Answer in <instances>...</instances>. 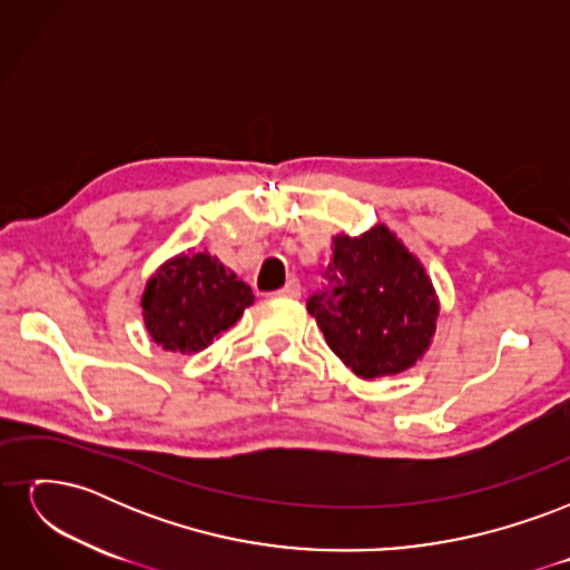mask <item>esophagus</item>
<instances>
[{"mask_svg": "<svg viewBox=\"0 0 570 570\" xmlns=\"http://www.w3.org/2000/svg\"><path fill=\"white\" fill-rule=\"evenodd\" d=\"M278 295H281V297H287V299H299V297H302V285H299V281H297V278H289V281L285 283V287L278 289Z\"/></svg>", "mask_w": 570, "mask_h": 570, "instance_id": "1", "label": "esophagus"}]
</instances>
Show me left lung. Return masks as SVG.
<instances>
[{
	"mask_svg": "<svg viewBox=\"0 0 570 570\" xmlns=\"http://www.w3.org/2000/svg\"><path fill=\"white\" fill-rule=\"evenodd\" d=\"M327 287L306 302L331 347L364 381L396 375L430 350L440 299L416 254L387 226L333 237Z\"/></svg>",
	"mask_w": 570,
	"mask_h": 570,
	"instance_id": "obj_1",
	"label": "left lung"
}]
</instances>
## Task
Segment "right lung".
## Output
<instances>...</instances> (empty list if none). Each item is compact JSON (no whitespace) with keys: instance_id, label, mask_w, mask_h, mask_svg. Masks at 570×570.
Returning <instances> with one entry per match:
<instances>
[{"instance_id":"1","label":"right lung","mask_w":570,"mask_h":570,"mask_svg":"<svg viewBox=\"0 0 570 570\" xmlns=\"http://www.w3.org/2000/svg\"><path fill=\"white\" fill-rule=\"evenodd\" d=\"M252 304V287L206 249L170 256L147 281L140 302L151 342L178 354L209 347Z\"/></svg>"}]
</instances>
